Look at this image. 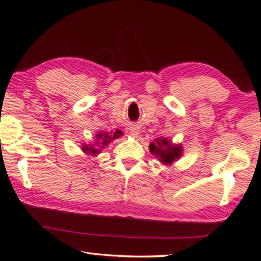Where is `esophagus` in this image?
Here are the masks:
<instances>
[{
	"mask_svg": "<svg viewBox=\"0 0 261 261\" xmlns=\"http://www.w3.org/2000/svg\"><path fill=\"white\" fill-rule=\"evenodd\" d=\"M130 134L132 135V136H137L138 134H139V129H138V127H131V129H130Z\"/></svg>",
	"mask_w": 261,
	"mask_h": 261,
	"instance_id": "34e87169",
	"label": "esophagus"
}]
</instances>
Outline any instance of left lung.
<instances>
[{
	"mask_svg": "<svg viewBox=\"0 0 261 261\" xmlns=\"http://www.w3.org/2000/svg\"><path fill=\"white\" fill-rule=\"evenodd\" d=\"M150 152L158 157L163 164L170 165L178 159L182 153V147L180 145H173L171 141L166 138H157L149 146Z\"/></svg>",
	"mask_w": 261,
	"mask_h": 261,
	"instance_id": "8db88e82",
	"label": "left lung"
}]
</instances>
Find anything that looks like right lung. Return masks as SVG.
Masks as SVG:
<instances>
[{"mask_svg": "<svg viewBox=\"0 0 261 261\" xmlns=\"http://www.w3.org/2000/svg\"><path fill=\"white\" fill-rule=\"evenodd\" d=\"M119 136H122V131H115L112 134H108V132H99V134L96 135V145H83L82 146V150L84 151L85 153L89 154H97L99 152L100 149H104V146H107L109 143H111L114 139L118 138ZM98 147L99 149H97L96 147Z\"/></svg>", "mask_w": 261, "mask_h": 261, "instance_id": "obj_1", "label": "right lung"}]
</instances>
